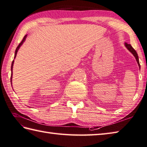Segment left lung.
Listing matches in <instances>:
<instances>
[{"label": "left lung", "instance_id": "left-lung-1", "mask_svg": "<svg viewBox=\"0 0 147 147\" xmlns=\"http://www.w3.org/2000/svg\"><path fill=\"white\" fill-rule=\"evenodd\" d=\"M125 45L126 48H127L128 49V50H129V51H130L133 54V55L135 57V58H136V61H137V62H138V65H139L140 69V62H139L138 55V53H137V52L136 51V50H135L134 49L131 47V45L127 44V42L125 43Z\"/></svg>", "mask_w": 147, "mask_h": 147}]
</instances>
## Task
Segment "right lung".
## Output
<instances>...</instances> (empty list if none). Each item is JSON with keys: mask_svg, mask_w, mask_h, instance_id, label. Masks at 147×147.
<instances>
[{"mask_svg": "<svg viewBox=\"0 0 147 147\" xmlns=\"http://www.w3.org/2000/svg\"><path fill=\"white\" fill-rule=\"evenodd\" d=\"M26 37H27V35H25V36H24V38H23V39L22 40L21 42H20V44L18 45V47H17V48H16V50H15V55H14V59H15V58H16V56L17 52H18V50H19V48H20V46H21V45L23 44V42H24L25 41ZM13 63H14V60H13V62H12V64H11V82H12V76H13L12 75H13ZM11 84H12V83H11Z\"/></svg>", "mask_w": 147, "mask_h": 147, "instance_id": "1", "label": "right lung"}]
</instances>
